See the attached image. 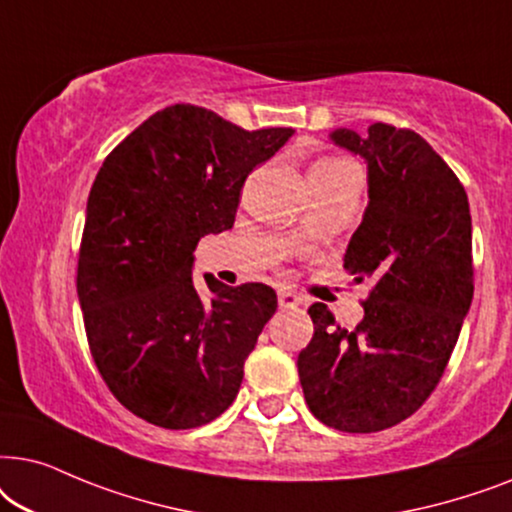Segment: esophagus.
Segmentation results:
<instances>
[{"instance_id": "obj_1", "label": "esophagus", "mask_w": 512, "mask_h": 512, "mask_svg": "<svg viewBox=\"0 0 512 512\" xmlns=\"http://www.w3.org/2000/svg\"><path fill=\"white\" fill-rule=\"evenodd\" d=\"M302 304H304V299L299 297L297 292H292V290L278 292V306H281V309H299Z\"/></svg>"}]
</instances>
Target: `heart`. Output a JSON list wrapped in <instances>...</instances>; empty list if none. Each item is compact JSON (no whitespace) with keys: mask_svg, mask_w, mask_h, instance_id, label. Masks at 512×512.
Masks as SVG:
<instances>
[{"mask_svg":"<svg viewBox=\"0 0 512 512\" xmlns=\"http://www.w3.org/2000/svg\"><path fill=\"white\" fill-rule=\"evenodd\" d=\"M335 163H342L339 159H320L316 166H335Z\"/></svg>","mask_w":512,"mask_h":512,"instance_id":"1","label":"heart"}]
</instances>
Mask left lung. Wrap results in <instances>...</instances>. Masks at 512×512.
I'll use <instances>...</instances> for the list:
<instances>
[{"label":"left lung","mask_w":512,"mask_h":512,"mask_svg":"<svg viewBox=\"0 0 512 512\" xmlns=\"http://www.w3.org/2000/svg\"><path fill=\"white\" fill-rule=\"evenodd\" d=\"M332 140L367 161L370 201L344 267L370 295L356 330L311 306L297 370L318 421L377 433L412 417L445 374L473 299L470 208L454 170L410 128H339Z\"/></svg>","instance_id":"left-lung-1"}]
</instances>
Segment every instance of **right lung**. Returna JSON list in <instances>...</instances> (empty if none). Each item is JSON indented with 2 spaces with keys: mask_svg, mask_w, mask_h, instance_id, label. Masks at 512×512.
<instances>
[{
  "mask_svg": "<svg viewBox=\"0 0 512 512\" xmlns=\"http://www.w3.org/2000/svg\"><path fill=\"white\" fill-rule=\"evenodd\" d=\"M292 128L245 131L206 107L170 105L121 140L95 175L77 292L88 349L128 412L182 431L234 403L243 363L276 313L262 283L192 281L201 236L234 227L245 177Z\"/></svg>",
  "mask_w": 512,
  "mask_h": 512,
  "instance_id": "1",
  "label": "right lung"
}]
</instances>
